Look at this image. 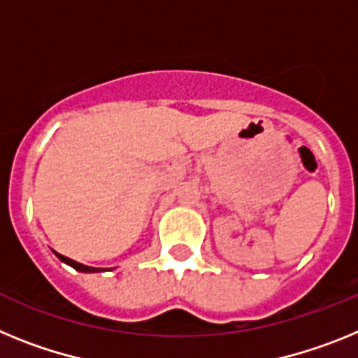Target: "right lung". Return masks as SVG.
Instances as JSON below:
<instances>
[{"instance_id": "1", "label": "right lung", "mask_w": 358, "mask_h": 358, "mask_svg": "<svg viewBox=\"0 0 358 358\" xmlns=\"http://www.w3.org/2000/svg\"><path fill=\"white\" fill-rule=\"evenodd\" d=\"M55 254H57V252H55ZM57 257H59V259H61V261H64L66 265H70V266H73V268H76V270H79V272H97V268H93V266L80 265V263H77V261L70 259V257L61 256V254H57Z\"/></svg>"}]
</instances>
